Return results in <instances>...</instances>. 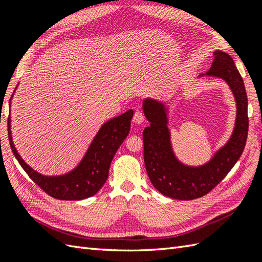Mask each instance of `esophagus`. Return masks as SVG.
<instances>
[{
  "instance_id": "1",
  "label": "esophagus",
  "mask_w": 262,
  "mask_h": 262,
  "mask_svg": "<svg viewBox=\"0 0 262 262\" xmlns=\"http://www.w3.org/2000/svg\"><path fill=\"white\" fill-rule=\"evenodd\" d=\"M144 120H145V118H144V115L142 111L136 110L134 114V117H133V122H135L136 125H141V124H143Z\"/></svg>"
}]
</instances>
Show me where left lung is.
Wrapping results in <instances>:
<instances>
[{"label":"left lung","instance_id":"8db88e82","mask_svg":"<svg viewBox=\"0 0 262 262\" xmlns=\"http://www.w3.org/2000/svg\"><path fill=\"white\" fill-rule=\"evenodd\" d=\"M203 77H217L225 81L236 105L235 124L229 141L204 164L190 165L178 159L171 142L166 102L151 97L143 100L144 115L149 121L143 132L147 176L155 189L173 199L191 200L208 193L231 171L246 146L249 128L248 98L234 60L229 54L215 51L210 69L198 79Z\"/></svg>","mask_w":262,"mask_h":262}]
</instances>
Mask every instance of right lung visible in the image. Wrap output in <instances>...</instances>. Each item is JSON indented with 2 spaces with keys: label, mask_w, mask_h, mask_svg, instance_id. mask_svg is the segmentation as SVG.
Wrapping results in <instances>:
<instances>
[{
  "label": "right lung",
  "mask_w": 262,
  "mask_h": 262,
  "mask_svg": "<svg viewBox=\"0 0 262 262\" xmlns=\"http://www.w3.org/2000/svg\"><path fill=\"white\" fill-rule=\"evenodd\" d=\"M16 89L18 85L15 90ZM14 92L10 99V108ZM133 115L134 111L129 109L126 113L105 121L93 137L80 162L75 168L63 174L46 176L39 173L20 157L15 148L12 132H11V110L8 119L10 146L22 169L49 196L62 200H82L94 196L107 181L111 161L117 149L129 134Z\"/></svg>",
  "instance_id": "right-lung-1"
}]
</instances>
